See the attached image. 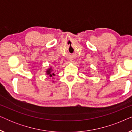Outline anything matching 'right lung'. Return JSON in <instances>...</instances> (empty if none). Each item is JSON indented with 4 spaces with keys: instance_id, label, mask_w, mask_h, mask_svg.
I'll use <instances>...</instances> for the list:
<instances>
[{
    "instance_id": "1",
    "label": "right lung",
    "mask_w": 132,
    "mask_h": 132,
    "mask_svg": "<svg viewBox=\"0 0 132 132\" xmlns=\"http://www.w3.org/2000/svg\"><path fill=\"white\" fill-rule=\"evenodd\" d=\"M52 71H53V70H52V68L51 67L48 68L46 71V74L47 75H49V76L50 77H52L53 76H55V75L54 74L53 72H52Z\"/></svg>"
}]
</instances>
